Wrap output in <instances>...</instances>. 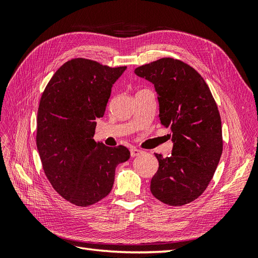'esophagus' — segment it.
Returning <instances> with one entry per match:
<instances>
[{"mask_svg": "<svg viewBox=\"0 0 258 258\" xmlns=\"http://www.w3.org/2000/svg\"><path fill=\"white\" fill-rule=\"evenodd\" d=\"M143 153V151L141 150H138V148H131L130 150V154H131V157H138Z\"/></svg>", "mask_w": 258, "mask_h": 258, "instance_id": "esophagus-1", "label": "esophagus"}]
</instances>
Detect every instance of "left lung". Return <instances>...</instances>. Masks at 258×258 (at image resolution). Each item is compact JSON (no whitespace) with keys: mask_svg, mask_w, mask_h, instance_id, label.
<instances>
[{"mask_svg":"<svg viewBox=\"0 0 258 258\" xmlns=\"http://www.w3.org/2000/svg\"><path fill=\"white\" fill-rule=\"evenodd\" d=\"M154 84L161 123L172 135L169 157L155 153L159 167L151 191L165 205L181 207L199 198L212 179L223 152L222 121L202 76L185 62L161 58L135 70Z\"/></svg>","mask_w":258,"mask_h":258,"instance_id":"left-lung-1","label":"left lung"}]
</instances>
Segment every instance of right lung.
Instances as JSON below:
<instances>
[{"instance_id":"add662e5","label":"right lung","mask_w":258,"mask_h":258,"mask_svg":"<svg viewBox=\"0 0 258 258\" xmlns=\"http://www.w3.org/2000/svg\"><path fill=\"white\" fill-rule=\"evenodd\" d=\"M126 69L74 58L57 70L42 93L36 146L43 170L53 189L75 206L105 198L116 166L130 158L126 146L108 147L92 139L112 86Z\"/></svg>"}]
</instances>
